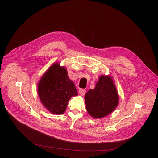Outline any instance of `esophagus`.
Wrapping results in <instances>:
<instances>
[{
  "mask_svg": "<svg viewBox=\"0 0 158 158\" xmlns=\"http://www.w3.org/2000/svg\"><path fill=\"white\" fill-rule=\"evenodd\" d=\"M79 93L81 95H84L86 93V89H82V88H81L79 89Z\"/></svg>",
  "mask_w": 158,
  "mask_h": 158,
  "instance_id": "1",
  "label": "esophagus"
}]
</instances>
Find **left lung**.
Wrapping results in <instances>:
<instances>
[{
	"mask_svg": "<svg viewBox=\"0 0 158 158\" xmlns=\"http://www.w3.org/2000/svg\"><path fill=\"white\" fill-rule=\"evenodd\" d=\"M86 110L95 118H101L112 113L119 102V96L112 77L101 76L94 89L85 95Z\"/></svg>",
	"mask_w": 158,
	"mask_h": 158,
	"instance_id": "left-lung-1",
	"label": "left lung"
}]
</instances>
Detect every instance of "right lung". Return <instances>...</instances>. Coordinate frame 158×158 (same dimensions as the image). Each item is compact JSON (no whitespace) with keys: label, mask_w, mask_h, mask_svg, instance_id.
Segmentation results:
<instances>
[{"label":"right lung","mask_w":158,"mask_h":158,"mask_svg":"<svg viewBox=\"0 0 158 158\" xmlns=\"http://www.w3.org/2000/svg\"><path fill=\"white\" fill-rule=\"evenodd\" d=\"M38 94L45 108L56 114L64 113L71 97L78 94L66 69L57 63H54L39 81Z\"/></svg>","instance_id":"right-lung-1"}]
</instances>
